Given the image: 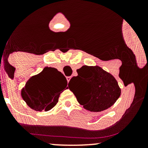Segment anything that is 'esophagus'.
Segmentation results:
<instances>
[{"label":"esophagus","mask_w":148,"mask_h":148,"mask_svg":"<svg viewBox=\"0 0 148 148\" xmlns=\"http://www.w3.org/2000/svg\"><path fill=\"white\" fill-rule=\"evenodd\" d=\"M67 82H69V81H70V79H71V76H67Z\"/></svg>","instance_id":"1"}]
</instances>
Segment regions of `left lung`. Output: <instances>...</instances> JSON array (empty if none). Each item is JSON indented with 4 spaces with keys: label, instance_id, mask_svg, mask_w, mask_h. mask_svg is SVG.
<instances>
[{
    "label": "left lung",
    "instance_id": "left-lung-1",
    "mask_svg": "<svg viewBox=\"0 0 148 148\" xmlns=\"http://www.w3.org/2000/svg\"><path fill=\"white\" fill-rule=\"evenodd\" d=\"M77 76L69 81V88L77 101L86 110L100 112L114 104L121 95V90L114 76L99 66L84 65L77 69ZM77 84L78 92L72 86Z\"/></svg>",
    "mask_w": 148,
    "mask_h": 148
}]
</instances>
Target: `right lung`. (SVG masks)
Wrapping results in <instances>:
<instances>
[{
    "mask_svg": "<svg viewBox=\"0 0 148 148\" xmlns=\"http://www.w3.org/2000/svg\"><path fill=\"white\" fill-rule=\"evenodd\" d=\"M67 81L57 69L45 67L32 76L21 90V97L28 106L37 111H48L56 105Z\"/></svg>",
    "mask_w": 148,
    "mask_h": 148,
    "instance_id": "obj_1",
    "label": "right lung"
}]
</instances>
